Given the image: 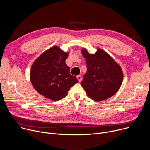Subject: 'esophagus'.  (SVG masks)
<instances>
[{
  "label": "esophagus",
  "mask_w": 150,
  "mask_h": 150,
  "mask_svg": "<svg viewBox=\"0 0 150 150\" xmlns=\"http://www.w3.org/2000/svg\"><path fill=\"white\" fill-rule=\"evenodd\" d=\"M76 78H77V79H78V81H79V82H81V81L82 80V77H81V76H80V75H78V76H76Z\"/></svg>",
  "instance_id": "1"
}]
</instances>
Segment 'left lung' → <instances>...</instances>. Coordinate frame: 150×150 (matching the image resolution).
I'll return each instance as SVG.
<instances>
[{
	"instance_id": "left-lung-1",
	"label": "left lung",
	"mask_w": 150,
	"mask_h": 150,
	"mask_svg": "<svg viewBox=\"0 0 150 150\" xmlns=\"http://www.w3.org/2000/svg\"><path fill=\"white\" fill-rule=\"evenodd\" d=\"M81 53L87 61V73L81 83L87 94L96 101L108 99L115 94L122 83L120 67L105 51L97 49L91 54L85 49Z\"/></svg>"
}]
</instances>
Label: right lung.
<instances>
[{
	"instance_id": "obj_1",
	"label": "right lung",
	"mask_w": 150,
	"mask_h": 150,
	"mask_svg": "<svg viewBox=\"0 0 150 150\" xmlns=\"http://www.w3.org/2000/svg\"><path fill=\"white\" fill-rule=\"evenodd\" d=\"M69 53L53 46L42 53L33 63L30 80L34 89L53 101L65 97L78 81L70 74L65 60Z\"/></svg>"
}]
</instances>
